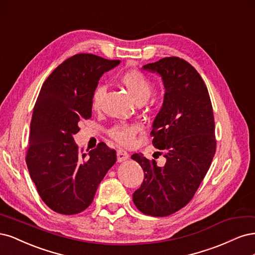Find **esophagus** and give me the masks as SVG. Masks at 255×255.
Returning <instances> with one entry per match:
<instances>
[{"label":"esophagus","instance_id":"esophagus-1","mask_svg":"<svg viewBox=\"0 0 255 255\" xmlns=\"http://www.w3.org/2000/svg\"><path fill=\"white\" fill-rule=\"evenodd\" d=\"M117 158H118L119 162H123V161H125V160H127L129 158V154L125 150L118 149V151H117Z\"/></svg>","mask_w":255,"mask_h":255}]
</instances>
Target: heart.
<instances>
[{"mask_svg":"<svg viewBox=\"0 0 255 255\" xmlns=\"http://www.w3.org/2000/svg\"><path fill=\"white\" fill-rule=\"evenodd\" d=\"M120 84L136 104H142L148 100L153 90L151 80L138 70H129L123 73L120 77ZM104 94L105 88L103 86L96 87L92 96V108L94 111L102 108ZM139 131L141 125L137 123L119 122L109 128L108 135L120 145L130 146Z\"/></svg>","mask_w":255,"mask_h":255,"instance_id":"1","label":"heart"}]
</instances>
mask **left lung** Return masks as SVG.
<instances>
[{"instance_id":"left-lung-1","label":"left lung","mask_w":255,"mask_h":255,"mask_svg":"<svg viewBox=\"0 0 255 255\" xmlns=\"http://www.w3.org/2000/svg\"><path fill=\"white\" fill-rule=\"evenodd\" d=\"M144 69L159 73L165 87L150 135L166 162L160 167L141 153L131 155L144 171L132 199L144 214L164 217L184 208L207 175L216 151L214 114L203 79L184 59L166 57Z\"/></svg>"}]
</instances>
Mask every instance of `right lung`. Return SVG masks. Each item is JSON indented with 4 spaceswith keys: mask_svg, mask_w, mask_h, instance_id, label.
<instances>
[{
    "mask_svg": "<svg viewBox=\"0 0 255 255\" xmlns=\"http://www.w3.org/2000/svg\"><path fill=\"white\" fill-rule=\"evenodd\" d=\"M121 60L76 54L46 78L34 107L26 164L41 199L62 215H74L92 203L101 181L117 161L104 142L88 155L74 142L81 121L92 117L98 80Z\"/></svg>",
    "mask_w": 255,
    "mask_h": 255,
    "instance_id": "add662e5",
    "label": "right lung"
}]
</instances>
